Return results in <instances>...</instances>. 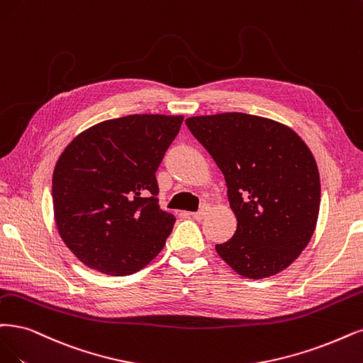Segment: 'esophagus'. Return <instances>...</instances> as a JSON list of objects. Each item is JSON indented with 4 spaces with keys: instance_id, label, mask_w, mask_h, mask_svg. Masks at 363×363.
<instances>
[{
    "instance_id": "obj_1",
    "label": "esophagus",
    "mask_w": 363,
    "mask_h": 363,
    "mask_svg": "<svg viewBox=\"0 0 363 363\" xmlns=\"http://www.w3.org/2000/svg\"><path fill=\"white\" fill-rule=\"evenodd\" d=\"M206 213H208V206H203L202 209H200V211H197V212H193L191 213V217L194 218V220H202L205 216H206Z\"/></svg>"
}]
</instances>
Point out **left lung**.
I'll return each instance as SVG.
<instances>
[{
    "label": "left lung",
    "instance_id": "left-lung-1",
    "mask_svg": "<svg viewBox=\"0 0 363 363\" xmlns=\"http://www.w3.org/2000/svg\"><path fill=\"white\" fill-rule=\"evenodd\" d=\"M224 174L238 227L216 245L239 275L284 271L315 230L320 177L310 147L277 121L240 112L185 119Z\"/></svg>",
    "mask_w": 363,
    "mask_h": 363
}]
</instances>
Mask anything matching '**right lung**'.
<instances>
[{
  "label": "right lung",
  "mask_w": 363,
  "mask_h": 363,
  "mask_svg": "<svg viewBox=\"0 0 363 363\" xmlns=\"http://www.w3.org/2000/svg\"><path fill=\"white\" fill-rule=\"evenodd\" d=\"M184 116L130 115L80 133L52 178L64 244L91 269L112 277L140 271L163 250L177 221L160 209L155 172Z\"/></svg>",
  "instance_id": "1"
}]
</instances>
